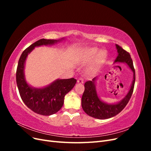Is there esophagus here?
Segmentation results:
<instances>
[{"mask_svg":"<svg viewBox=\"0 0 151 151\" xmlns=\"http://www.w3.org/2000/svg\"><path fill=\"white\" fill-rule=\"evenodd\" d=\"M77 83H79V84H83L84 83L83 79L82 78V77H79V78L78 79V80H77Z\"/></svg>","mask_w":151,"mask_h":151,"instance_id":"esophagus-1","label":"esophagus"}]
</instances>
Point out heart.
Wrapping results in <instances>:
<instances>
[{"label": "heart", "instance_id": "heart-1", "mask_svg": "<svg viewBox=\"0 0 151 151\" xmlns=\"http://www.w3.org/2000/svg\"><path fill=\"white\" fill-rule=\"evenodd\" d=\"M98 50L97 48H89L87 49L85 52V56H84V60L85 61H89L95 56V55L97 54ZM106 57V53L104 52L101 51L99 52L95 57L93 67H96L100 63H101Z\"/></svg>", "mask_w": 151, "mask_h": 151}]
</instances>
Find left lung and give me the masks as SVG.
<instances>
[{
	"instance_id": "obj_1",
	"label": "left lung",
	"mask_w": 151,
	"mask_h": 151,
	"mask_svg": "<svg viewBox=\"0 0 151 151\" xmlns=\"http://www.w3.org/2000/svg\"><path fill=\"white\" fill-rule=\"evenodd\" d=\"M116 48L118 52V56L115 59V63H126L134 73L133 81L129 93L124 98L116 104H108L102 101L99 98L95 87V81L97 77L93 78L92 81L86 82L84 84V92L82 96V108L89 116L98 119H108L121 112L129 103L134 91L135 72L130 55L118 45H116Z\"/></svg>"
}]
</instances>
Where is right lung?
Instances as JSON below:
<instances>
[{"label": "right lung", "mask_w": 151, "mask_h": 151, "mask_svg": "<svg viewBox=\"0 0 151 151\" xmlns=\"http://www.w3.org/2000/svg\"><path fill=\"white\" fill-rule=\"evenodd\" d=\"M61 40L41 39L31 45L22 53L16 70V83L22 101L32 111L39 115L49 116L58 111L63 104L64 97L74 88L77 80L71 78L57 79L43 88H34L26 83L24 65L28 55L35 47L53 45Z\"/></svg>", "instance_id": "right-lung-1"}]
</instances>
